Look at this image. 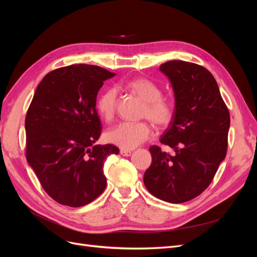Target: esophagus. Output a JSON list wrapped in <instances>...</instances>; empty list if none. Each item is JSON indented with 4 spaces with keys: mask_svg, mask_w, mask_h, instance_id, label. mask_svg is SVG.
<instances>
[{
    "mask_svg": "<svg viewBox=\"0 0 257 257\" xmlns=\"http://www.w3.org/2000/svg\"><path fill=\"white\" fill-rule=\"evenodd\" d=\"M120 153H121V155H123V157H130V155L132 154V151H131V150L121 149V150H120Z\"/></svg>",
    "mask_w": 257,
    "mask_h": 257,
    "instance_id": "obj_1",
    "label": "esophagus"
}]
</instances>
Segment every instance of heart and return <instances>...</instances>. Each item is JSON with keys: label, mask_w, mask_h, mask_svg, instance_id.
<instances>
[{"label": "heart", "mask_w": 257, "mask_h": 257, "mask_svg": "<svg viewBox=\"0 0 257 257\" xmlns=\"http://www.w3.org/2000/svg\"><path fill=\"white\" fill-rule=\"evenodd\" d=\"M126 87L146 102L145 118H149L159 126H165L172 122L175 114V105L169 98L162 96L163 92L159 84L146 78H137L130 80ZM116 105L118 92L114 88L104 91L96 100L97 111L106 121L113 119ZM151 135L152 128L149 123L121 122L108 130L105 133V138L108 143L124 150H132L148 141Z\"/></svg>", "instance_id": "b5f03b06"}]
</instances>
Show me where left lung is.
Returning a JSON list of instances; mask_svg holds the SVG:
<instances>
[{
	"label": "left lung",
	"instance_id": "obj_1",
	"mask_svg": "<svg viewBox=\"0 0 257 257\" xmlns=\"http://www.w3.org/2000/svg\"><path fill=\"white\" fill-rule=\"evenodd\" d=\"M160 69L172 82L176 99L161 144L175 154L151 146L152 163L144 182L153 196L180 204L200 195L213 180L227 152L230 116L214 77L204 66L178 60Z\"/></svg>",
	"mask_w": 257,
	"mask_h": 257
}]
</instances>
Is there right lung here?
<instances>
[{"instance_id":"obj_1","label":"right lung","mask_w":257,"mask_h":257,"mask_svg":"<svg viewBox=\"0 0 257 257\" xmlns=\"http://www.w3.org/2000/svg\"><path fill=\"white\" fill-rule=\"evenodd\" d=\"M114 73L96 65L54 69L38 84L26 116V155L43 189L57 203L81 207L106 188L105 159L113 145H94L102 133L96 96Z\"/></svg>"}]
</instances>
